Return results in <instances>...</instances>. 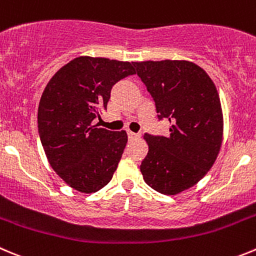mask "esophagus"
Here are the masks:
<instances>
[{"mask_svg":"<svg viewBox=\"0 0 256 256\" xmlns=\"http://www.w3.org/2000/svg\"><path fill=\"white\" fill-rule=\"evenodd\" d=\"M128 139L130 140H134V139H138L139 138V134H135L132 132V131H128Z\"/></svg>","mask_w":256,"mask_h":256,"instance_id":"esophagus-1","label":"esophagus"}]
</instances>
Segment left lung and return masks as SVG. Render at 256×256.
<instances>
[{"mask_svg": "<svg viewBox=\"0 0 256 256\" xmlns=\"http://www.w3.org/2000/svg\"><path fill=\"white\" fill-rule=\"evenodd\" d=\"M155 102L158 118L170 122L168 136L145 134L149 152L144 180L163 194H176L206 176L222 142L221 102L208 74L187 60L134 62Z\"/></svg>", "mask_w": 256, "mask_h": 256, "instance_id": "left-lung-1", "label": "left lung"}]
</instances>
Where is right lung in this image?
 I'll list each match as a JSON object with an SVG mask.
<instances>
[{"instance_id": "right-lung-1", "label": "right lung", "mask_w": 256, "mask_h": 256, "mask_svg": "<svg viewBox=\"0 0 256 256\" xmlns=\"http://www.w3.org/2000/svg\"><path fill=\"white\" fill-rule=\"evenodd\" d=\"M135 74L128 62L80 56L59 69L42 92L38 128L48 160L68 186L93 193L112 179L128 142L125 131L97 128L111 88Z\"/></svg>"}]
</instances>
